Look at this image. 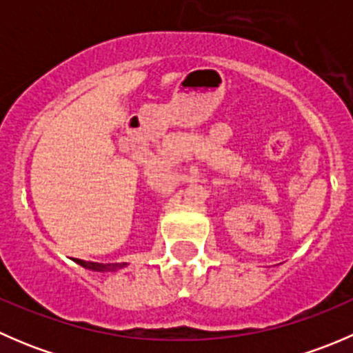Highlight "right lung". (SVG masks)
<instances>
[{
    "instance_id": "right-lung-1",
    "label": "right lung",
    "mask_w": 353,
    "mask_h": 353,
    "mask_svg": "<svg viewBox=\"0 0 353 353\" xmlns=\"http://www.w3.org/2000/svg\"><path fill=\"white\" fill-rule=\"evenodd\" d=\"M74 261L78 263V265L85 266V268L88 270H95V272H105V270H116V268H121L123 265H104V263H92V261H83V259H74Z\"/></svg>"
}]
</instances>
